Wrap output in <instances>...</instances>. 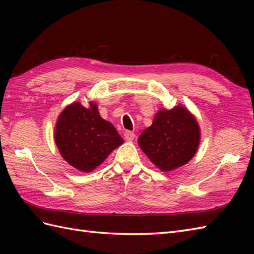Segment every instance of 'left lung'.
Masks as SVG:
<instances>
[{
    "mask_svg": "<svg viewBox=\"0 0 254 254\" xmlns=\"http://www.w3.org/2000/svg\"><path fill=\"white\" fill-rule=\"evenodd\" d=\"M55 142L67 164L79 171L90 172L123 144V138L112 123L101 118L95 101H89L88 107L75 101L59 116Z\"/></svg>",
    "mask_w": 254,
    "mask_h": 254,
    "instance_id": "obj_1",
    "label": "left lung"
}]
</instances>
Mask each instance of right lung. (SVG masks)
<instances>
[{"label": "right lung", "instance_id": "1", "mask_svg": "<svg viewBox=\"0 0 254 254\" xmlns=\"http://www.w3.org/2000/svg\"><path fill=\"white\" fill-rule=\"evenodd\" d=\"M199 139L201 130L195 117L179 105L156 113L153 124L142 132L137 143L157 168L171 171L193 158Z\"/></svg>", "mask_w": 254, "mask_h": 254}]
</instances>
